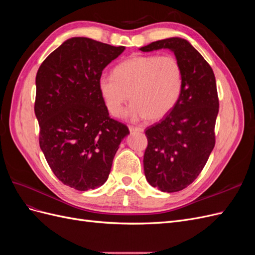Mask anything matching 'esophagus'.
<instances>
[{
	"instance_id": "esophagus-1",
	"label": "esophagus",
	"mask_w": 255,
	"mask_h": 255,
	"mask_svg": "<svg viewBox=\"0 0 255 255\" xmlns=\"http://www.w3.org/2000/svg\"><path fill=\"white\" fill-rule=\"evenodd\" d=\"M130 132H138V133H141L143 132V128H140V127H134V126H129L128 127Z\"/></svg>"
}]
</instances>
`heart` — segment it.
<instances>
[{"instance_id": "heart-1", "label": "heart", "mask_w": 255, "mask_h": 255, "mask_svg": "<svg viewBox=\"0 0 255 255\" xmlns=\"http://www.w3.org/2000/svg\"><path fill=\"white\" fill-rule=\"evenodd\" d=\"M183 88V68L173 55H133L102 73L98 89L113 116L121 114L128 98L133 100L127 115L133 119L164 118L176 105ZM130 95H128V94Z\"/></svg>"}]
</instances>
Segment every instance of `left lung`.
<instances>
[{
    "mask_svg": "<svg viewBox=\"0 0 255 255\" xmlns=\"http://www.w3.org/2000/svg\"><path fill=\"white\" fill-rule=\"evenodd\" d=\"M171 50L183 68V88L173 110L145 129L143 169L151 186L174 192L201 173L215 146L219 99L212 67L182 38L154 41L142 52Z\"/></svg>",
    "mask_w": 255,
    "mask_h": 255,
    "instance_id": "obj_1",
    "label": "left lung"
}]
</instances>
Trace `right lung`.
<instances>
[{
  "mask_svg": "<svg viewBox=\"0 0 255 255\" xmlns=\"http://www.w3.org/2000/svg\"><path fill=\"white\" fill-rule=\"evenodd\" d=\"M125 47L74 37L53 51L36 75L35 115L39 144L53 173L76 190L103 185L125 123L110 117L98 89L99 76Z\"/></svg>",
  "mask_w": 255,
  "mask_h": 255,
  "instance_id": "1",
  "label": "right lung"
}]
</instances>
